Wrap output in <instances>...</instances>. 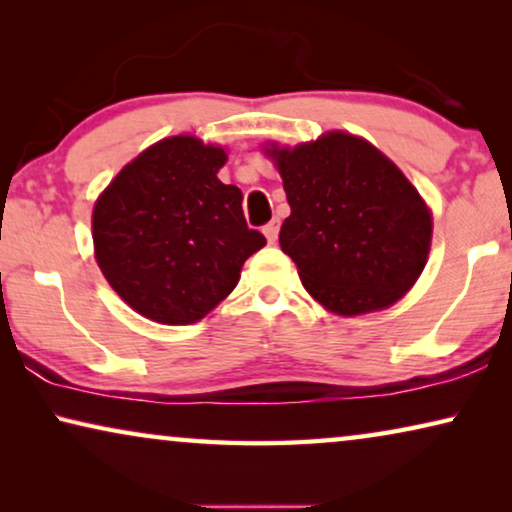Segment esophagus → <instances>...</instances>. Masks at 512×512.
<instances>
[{
  "label": "esophagus",
  "mask_w": 512,
  "mask_h": 512,
  "mask_svg": "<svg viewBox=\"0 0 512 512\" xmlns=\"http://www.w3.org/2000/svg\"><path fill=\"white\" fill-rule=\"evenodd\" d=\"M263 235L268 237L270 244H275L277 242V235H279V221H270L268 226L263 228Z\"/></svg>",
  "instance_id": "34e87169"
}]
</instances>
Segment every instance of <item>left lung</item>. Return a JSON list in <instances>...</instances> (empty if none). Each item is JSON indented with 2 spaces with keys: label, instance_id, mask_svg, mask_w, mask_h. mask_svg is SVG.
<instances>
[{
  "label": "left lung",
  "instance_id": "obj_1",
  "mask_svg": "<svg viewBox=\"0 0 512 512\" xmlns=\"http://www.w3.org/2000/svg\"><path fill=\"white\" fill-rule=\"evenodd\" d=\"M291 214L279 247L305 291L338 317L387 310L422 275L433 214L394 160L352 132L312 142H265Z\"/></svg>",
  "mask_w": 512,
  "mask_h": 512
}]
</instances>
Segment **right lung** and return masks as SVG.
<instances>
[{"mask_svg": "<svg viewBox=\"0 0 512 512\" xmlns=\"http://www.w3.org/2000/svg\"><path fill=\"white\" fill-rule=\"evenodd\" d=\"M228 153L174 135L132 158L93 207V249L111 289L142 317L186 326L207 317L265 247L242 191L216 177Z\"/></svg>", "mask_w": 512, "mask_h": 512, "instance_id": "1", "label": "right lung"}]
</instances>
